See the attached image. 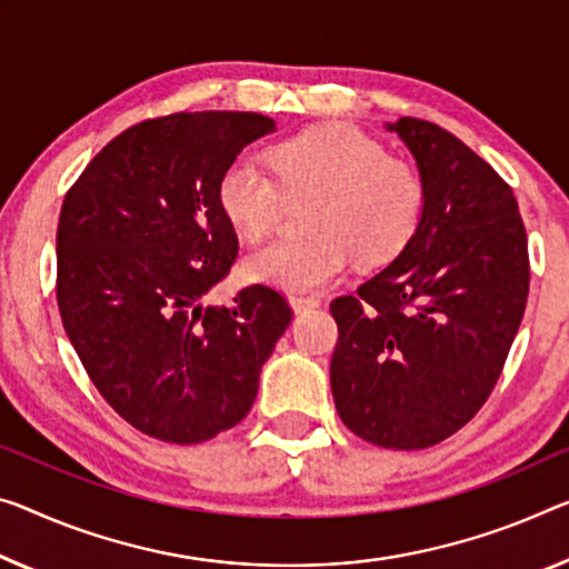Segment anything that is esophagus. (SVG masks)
<instances>
[{
    "instance_id": "esophagus-1",
    "label": "esophagus",
    "mask_w": 569,
    "mask_h": 569,
    "mask_svg": "<svg viewBox=\"0 0 569 569\" xmlns=\"http://www.w3.org/2000/svg\"><path fill=\"white\" fill-rule=\"evenodd\" d=\"M290 305H292L295 312H305V310L320 308V300H315V297H292Z\"/></svg>"
}]
</instances>
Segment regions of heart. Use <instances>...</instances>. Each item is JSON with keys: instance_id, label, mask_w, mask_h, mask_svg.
<instances>
[{"instance_id": "b5f03b06", "label": "heart", "mask_w": 569, "mask_h": 569, "mask_svg": "<svg viewBox=\"0 0 569 569\" xmlns=\"http://www.w3.org/2000/svg\"><path fill=\"white\" fill-rule=\"evenodd\" d=\"M274 178L239 157L218 180V208L241 239L259 241L287 203L308 206L302 241H274L243 259L249 282L310 295L351 264H387L415 239L427 203L422 172L351 124H326L269 152Z\"/></svg>"}]
</instances>
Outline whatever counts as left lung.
<instances>
[{"label": "left lung", "instance_id": "left-lung-1", "mask_svg": "<svg viewBox=\"0 0 569 569\" xmlns=\"http://www.w3.org/2000/svg\"><path fill=\"white\" fill-rule=\"evenodd\" d=\"M387 129L427 203L407 249L330 302V389L366 442L422 450L468 425L503 371L529 295L527 229L509 182L456 134L412 117Z\"/></svg>", "mask_w": 569, "mask_h": 569}]
</instances>
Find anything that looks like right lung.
Returning a JSON list of instances; mask_svg holds the SVG:
<instances>
[{
    "label": "right lung",
    "instance_id": "add662e5",
    "mask_svg": "<svg viewBox=\"0 0 569 569\" xmlns=\"http://www.w3.org/2000/svg\"><path fill=\"white\" fill-rule=\"evenodd\" d=\"M274 132L251 111H180L113 137L68 190L58 221V310L93 387L139 432L193 445L231 430L292 322L272 287L203 297L231 272L236 231L216 188Z\"/></svg>",
    "mask_w": 569,
    "mask_h": 569
}]
</instances>
